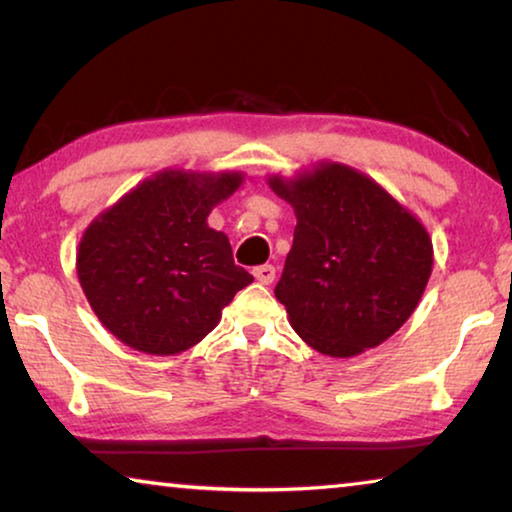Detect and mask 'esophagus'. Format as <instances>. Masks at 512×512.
Returning <instances> with one entry per match:
<instances>
[{"label": "esophagus", "mask_w": 512, "mask_h": 512, "mask_svg": "<svg viewBox=\"0 0 512 512\" xmlns=\"http://www.w3.org/2000/svg\"><path fill=\"white\" fill-rule=\"evenodd\" d=\"M274 272H277V270H274V265H268V263L258 265V268L251 270V274H254L256 281H261V284H265V286L272 284V281H274Z\"/></svg>", "instance_id": "esophagus-1"}]
</instances>
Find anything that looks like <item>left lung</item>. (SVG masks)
<instances>
[{"label": "left lung", "mask_w": 512, "mask_h": 512, "mask_svg": "<svg viewBox=\"0 0 512 512\" xmlns=\"http://www.w3.org/2000/svg\"><path fill=\"white\" fill-rule=\"evenodd\" d=\"M268 184L298 219L274 295L302 342L330 358H353L395 335L432 274L425 224L339 161L270 175Z\"/></svg>", "instance_id": "8db88e82"}]
</instances>
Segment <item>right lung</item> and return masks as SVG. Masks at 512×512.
<instances>
[{
	"mask_svg": "<svg viewBox=\"0 0 512 512\" xmlns=\"http://www.w3.org/2000/svg\"><path fill=\"white\" fill-rule=\"evenodd\" d=\"M244 182L240 170L166 168L85 228L76 272L96 318L133 351L177 355L217 328L254 277L207 217Z\"/></svg>",
	"mask_w": 512,
	"mask_h": 512,
	"instance_id": "right-lung-1",
	"label": "right lung"
}]
</instances>
